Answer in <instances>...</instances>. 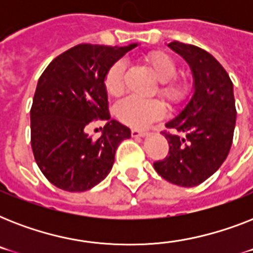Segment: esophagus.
<instances>
[{"label": "esophagus", "instance_id": "1", "mask_svg": "<svg viewBox=\"0 0 253 253\" xmlns=\"http://www.w3.org/2000/svg\"><path fill=\"white\" fill-rule=\"evenodd\" d=\"M131 135H132V136H135V138H144V136H147V135H148V132H147V131L132 128V130H131Z\"/></svg>", "mask_w": 253, "mask_h": 253}]
</instances>
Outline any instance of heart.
Instances as JSON below:
<instances>
[{"label": "heart", "instance_id": "b5f03b06", "mask_svg": "<svg viewBox=\"0 0 253 253\" xmlns=\"http://www.w3.org/2000/svg\"><path fill=\"white\" fill-rule=\"evenodd\" d=\"M147 63L160 81L159 93L170 102H180L188 94V83L177 79V64L164 52H152L146 57ZM105 87L109 94L119 95L125 89V64L117 61L105 76ZM115 113L125 125L134 128H144L166 114V106L159 99H142L126 97L115 106Z\"/></svg>", "mask_w": 253, "mask_h": 253}]
</instances>
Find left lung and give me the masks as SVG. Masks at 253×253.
Here are the masks:
<instances>
[{
    "label": "left lung",
    "mask_w": 253,
    "mask_h": 253,
    "mask_svg": "<svg viewBox=\"0 0 253 253\" xmlns=\"http://www.w3.org/2000/svg\"><path fill=\"white\" fill-rule=\"evenodd\" d=\"M190 67L193 94L163 132L169 143L155 170L174 185L192 188L219 169L227 158L236 122L234 85L228 73L208 51L192 44H167Z\"/></svg>",
    "instance_id": "1"
}]
</instances>
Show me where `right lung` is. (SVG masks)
<instances>
[{
    "label": "right lung",
    "instance_id": "add662e5",
    "mask_svg": "<svg viewBox=\"0 0 253 253\" xmlns=\"http://www.w3.org/2000/svg\"><path fill=\"white\" fill-rule=\"evenodd\" d=\"M136 45H75L39 77L30 111L31 147L42 173L59 189L85 192L99 184L113 168L119 143L131 136L128 127L110 119L105 76ZM97 118L109 122L91 139L84 128Z\"/></svg>",
    "mask_w": 253,
    "mask_h": 253
}]
</instances>
